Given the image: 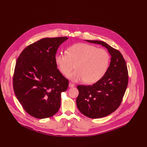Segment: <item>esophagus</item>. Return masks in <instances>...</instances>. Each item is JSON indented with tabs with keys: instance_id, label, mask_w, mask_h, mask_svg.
Wrapping results in <instances>:
<instances>
[{
	"instance_id": "obj_1",
	"label": "esophagus",
	"mask_w": 147,
	"mask_h": 147,
	"mask_svg": "<svg viewBox=\"0 0 147 147\" xmlns=\"http://www.w3.org/2000/svg\"><path fill=\"white\" fill-rule=\"evenodd\" d=\"M69 87H75V85L74 84H72V82H69Z\"/></svg>"
}]
</instances>
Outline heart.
<instances>
[{
    "label": "heart",
    "instance_id": "obj_1",
    "mask_svg": "<svg viewBox=\"0 0 147 147\" xmlns=\"http://www.w3.org/2000/svg\"><path fill=\"white\" fill-rule=\"evenodd\" d=\"M54 60L63 75H68L75 67L76 70L69 78L75 82L84 81L91 84L103 77L109 67L111 57L105 49L78 43L67 48L66 54H55Z\"/></svg>",
    "mask_w": 147,
    "mask_h": 147
}]
</instances>
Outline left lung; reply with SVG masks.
Segmentation results:
<instances>
[{"label": "left lung", "mask_w": 147, "mask_h": 147, "mask_svg": "<svg viewBox=\"0 0 147 147\" xmlns=\"http://www.w3.org/2000/svg\"><path fill=\"white\" fill-rule=\"evenodd\" d=\"M86 40L107 48L111 55L108 71L101 80L92 86H77L79 111L88 118H99L113 113L120 105L128 85V71L119 51L103 41Z\"/></svg>", "instance_id": "8db88e82"}]
</instances>
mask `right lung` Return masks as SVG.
I'll return each mask as SVG.
<instances>
[{
	"mask_svg": "<svg viewBox=\"0 0 147 147\" xmlns=\"http://www.w3.org/2000/svg\"><path fill=\"white\" fill-rule=\"evenodd\" d=\"M67 37L41 39L24 49L17 59L13 76V88L27 113L42 119L56 114L61 93L69 81L55 63L59 46Z\"/></svg>",
	"mask_w": 147,
	"mask_h": 147,
	"instance_id": "obj_1",
	"label": "right lung"
}]
</instances>
